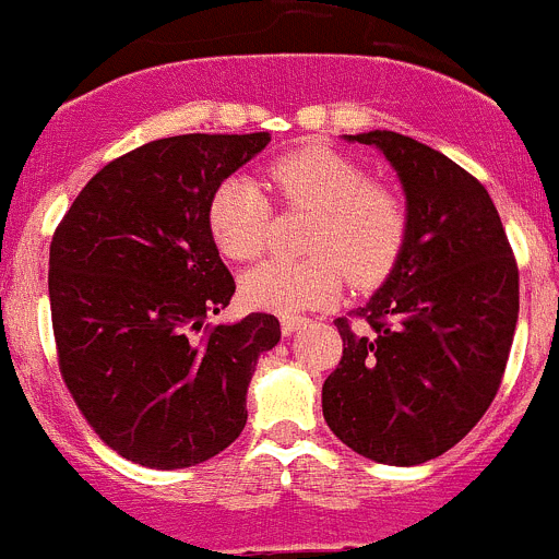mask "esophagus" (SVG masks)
Returning a JSON list of instances; mask_svg holds the SVG:
<instances>
[{
    "label": "esophagus",
    "mask_w": 559,
    "mask_h": 559,
    "mask_svg": "<svg viewBox=\"0 0 559 559\" xmlns=\"http://www.w3.org/2000/svg\"><path fill=\"white\" fill-rule=\"evenodd\" d=\"M307 319H301V316H283L280 319V326H283V335H294L299 326H305Z\"/></svg>",
    "instance_id": "esophagus-1"
}]
</instances>
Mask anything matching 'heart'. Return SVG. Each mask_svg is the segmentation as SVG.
Masks as SVG:
<instances>
[{"label":"heart","mask_w":559,"mask_h":559,"mask_svg":"<svg viewBox=\"0 0 559 559\" xmlns=\"http://www.w3.org/2000/svg\"><path fill=\"white\" fill-rule=\"evenodd\" d=\"M265 182L288 207L316 210L307 229L310 258H274L246 271L240 294L271 313H305L355 288L380 285L402 260L409 210L402 193L371 182L368 171L324 146H305L269 163ZM210 235L229 260L249 263L269 243L271 202L249 177L218 182L207 204Z\"/></svg>","instance_id":"heart-1"}]
</instances>
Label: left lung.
I'll return each instance as SVG.
<instances>
[{"label":"left lung","mask_w":559,"mask_h":559,"mask_svg":"<svg viewBox=\"0 0 559 559\" xmlns=\"http://www.w3.org/2000/svg\"><path fill=\"white\" fill-rule=\"evenodd\" d=\"M385 155L402 179L409 235L382 288L337 319L343 357L321 388L332 432L362 457L418 465L477 427L501 385L515 321L519 265L477 177L391 130L346 135Z\"/></svg>","instance_id":"1"}]
</instances>
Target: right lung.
<instances>
[{"label":"right lung","instance_id":"1","mask_svg":"<svg viewBox=\"0 0 559 559\" xmlns=\"http://www.w3.org/2000/svg\"><path fill=\"white\" fill-rule=\"evenodd\" d=\"M269 132L174 135L107 163L49 246V305L63 382L94 432L146 468L216 457L246 427L269 313L207 324L235 294L210 235L218 182Z\"/></svg>","mask_w":559,"mask_h":559}]
</instances>
